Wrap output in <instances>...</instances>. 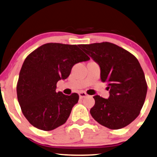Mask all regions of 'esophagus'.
<instances>
[{
  "instance_id": "1",
  "label": "esophagus",
  "mask_w": 157,
  "mask_h": 157,
  "mask_svg": "<svg viewBox=\"0 0 157 157\" xmlns=\"http://www.w3.org/2000/svg\"><path fill=\"white\" fill-rule=\"evenodd\" d=\"M78 94H79V97H80V98H83L84 97H86L87 96L86 93L83 92H81Z\"/></svg>"
}]
</instances>
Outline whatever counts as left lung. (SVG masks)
I'll list each match as a JSON object with an SVG mask.
<instances>
[{
    "instance_id": "obj_1",
    "label": "left lung",
    "mask_w": 157,
    "mask_h": 157,
    "mask_svg": "<svg viewBox=\"0 0 157 157\" xmlns=\"http://www.w3.org/2000/svg\"><path fill=\"white\" fill-rule=\"evenodd\" d=\"M98 63L101 80L108 83L109 97L95 95L90 114L105 127L118 130L139 116L146 97L144 72L136 58L115 44L103 42L78 45Z\"/></svg>"
}]
</instances>
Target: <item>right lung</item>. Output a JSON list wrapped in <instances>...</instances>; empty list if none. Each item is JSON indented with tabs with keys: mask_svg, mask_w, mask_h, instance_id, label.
<instances>
[{
	"mask_svg": "<svg viewBox=\"0 0 157 157\" xmlns=\"http://www.w3.org/2000/svg\"><path fill=\"white\" fill-rule=\"evenodd\" d=\"M76 45L50 43L33 51L25 60L16 87L22 112L39 130L50 131L66 122L78 103V94L56 92L57 82L65 80L76 63L90 60Z\"/></svg>",
	"mask_w": 157,
	"mask_h": 157,
	"instance_id": "1",
	"label": "right lung"
}]
</instances>
